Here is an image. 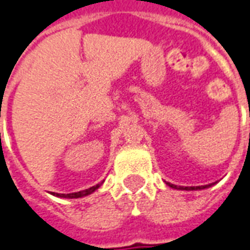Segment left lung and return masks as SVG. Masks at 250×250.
Returning a JSON list of instances; mask_svg holds the SVG:
<instances>
[{"mask_svg": "<svg viewBox=\"0 0 250 250\" xmlns=\"http://www.w3.org/2000/svg\"><path fill=\"white\" fill-rule=\"evenodd\" d=\"M167 185L170 186V188H178V190H201V188H210L211 185H206V186H190V188H184V186H179V188H177L175 185H170L167 182Z\"/></svg>", "mask_w": 250, "mask_h": 250, "instance_id": "8db88e82", "label": "left lung"}]
</instances>
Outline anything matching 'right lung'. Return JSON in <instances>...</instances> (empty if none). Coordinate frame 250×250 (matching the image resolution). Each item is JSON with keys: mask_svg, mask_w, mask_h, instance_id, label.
Returning <instances> with one entry per match:
<instances>
[{"mask_svg": "<svg viewBox=\"0 0 250 250\" xmlns=\"http://www.w3.org/2000/svg\"><path fill=\"white\" fill-rule=\"evenodd\" d=\"M100 185L98 184L96 186H92V188H85V190H82V191H77V193H71V194H59V193H53V195L56 197H60V198H80V197H85L88 194H92L95 190H98L100 188Z\"/></svg>", "mask_w": 250, "mask_h": 250, "instance_id": "obj_1", "label": "right lung"}]
</instances>
